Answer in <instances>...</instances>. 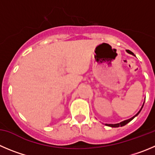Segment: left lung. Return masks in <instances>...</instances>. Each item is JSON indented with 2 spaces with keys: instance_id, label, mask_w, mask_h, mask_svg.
Returning <instances> with one entry per match:
<instances>
[{
  "instance_id": "8db88e82",
  "label": "left lung",
  "mask_w": 155,
  "mask_h": 155,
  "mask_svg": "<svg viewBox=\"0 0 155 155\" xmlns=\"http://www.w3.org/2000/svg\"><path fill=\"white\" fill-rule=\"evenodd\" d=\"M127 52H128V53H130V54H131V55H133V56H135V55L134 54V53H132V52L131 51H130V50H126ZM141 108H142V107H141ZM141 110L139 111V112H138V113L136 114V115H134V116H133L132 118H130V119H128V120H125V121H121V122H120V123H118V124H106V125H108V126H110V127H112V128H118V127H120V126H124V125H126V124H128V122H129V121H131V120L133 119V118H134V117L135 116H137V115H138V114H139V112H141Z\"/></svg>"
}]
</instances>
